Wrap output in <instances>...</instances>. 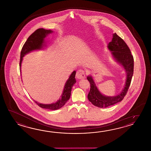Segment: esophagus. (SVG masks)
Segmentation results:
<instances>
[{
  "instance_id": "esophagus-1",
  "label": "esophagus",
  "mask_w": 151,
  "mask_h": 151,
  "mask_svg": "<svg viewBox=\"0 0 151 151\" xmlns=\"http://www.w3.org/2000/svg\"><path fill=\"white\" fill-rule=\"evenodd\" d=\"M76 78L77 79H84L85 77V72L82 70H78L76 73Z\"/></svg>"
}]
</instances>
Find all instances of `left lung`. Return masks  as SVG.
I'll use <instances>...</instances> for the list:
<instances>
[{"label":"left lung","mask_w":151,"mask_h":151,"mask_svg":"<svg viewBox=\"0 0 151 151\" xmlns=\"http://www.w3.org/2000/svg\"><path fill=\"white\" fill-rule=\"evenodd\" d=\"M113 59L124 68L126 75L125 83L122 92L116 96H107L100 92L91 75L87 77L91 88L87 96L88 99L93 105L99 108H106L119 103L125 96L131 82L133 74L134 59L125 42L116 33L113 34L112 41L107 45Z\"/></svg>","instance_id":"1"}]
</instances>
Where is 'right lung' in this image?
Instances as JSON below:
<instances>
[{
    "label": "right lung",
    "instance_id": "right-lung-1",
    "mask_svg": "<svg viewBox=\"0 0 151 151\" xmlns=\"http://www.w3.org/2000/svg\"><path fill=\"white\" fill-rule=\"evenodd\" d=\"M53 32L51 29H37L35 32H33L31 35L27 39L25 43L23 46L20 53V71L21 72V66L23 61V57L26 55L28 54L31 52L36 50H40L46 46V42L45 39L47 35ZM76 74V71H74L68 80L65 83L64 88L63 91L60 99L55 103H53L49 104H44L39 103L35 100V103L39 107L42 109H50V110H56L61 108L64 105L71 96V90L72 87L76 83L75 78Z\"/></svg>",
    "mask_w": 151,
    "mask_h": 151
}]
</instances>
